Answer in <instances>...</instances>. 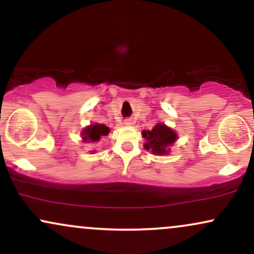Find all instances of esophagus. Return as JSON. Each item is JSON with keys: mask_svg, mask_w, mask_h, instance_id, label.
<instances>
[{"mask_svg": "<svg viewBox=\"0 0 254 254\" xmlns=\"http://www.w3.org/2000/svg\"><path fill=\"white\" fill-rule=\"evenodd\" d=\"M124 124L125 125H131V124H132V121H131V119H125Z\"/></svg>", "mask_w": 254, "mask_h": 254, "instance_id": "1", "label": "esophagus"}]
</instances>
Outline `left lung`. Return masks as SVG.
I'll use <instances>...</instances> for the list:
<instances>
[{
	"label": "left lung",
	"instance_id": "1",
	"mask_svg": "<svg viewBox=\"0 0 254 254\" xmlns=\"http://www.w3.org/2000/svg\"><path fill=\"white\" fill-rule=\"evenodd\" d=\"M142 135L147 138V143L144 144L145 149H150L156 155L167 154L170 150L168 147H171L177 139L176 132L161 123L156 124L150 131L144 130Z\"/></svg>",
	"mask_w": 254,
	"mask_h": 254
}]
</instances>
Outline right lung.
<instances>
[{
	"label": "right lung",
	"instance_id": "add662e5",
	"mask_svg": "<svg viewBox=\"0 0 254 254\" xmlns=\"http://www.w3.org/2000/svg\"><path fill=\"white\" fill-rule=\"evenodd\" d=\"M110 132V129L104 124H92L82 131L83 141L98 142L101 136H106Z\"/></svg>",
	"mask_w": 254,
	"mask_h": 254
}]
</instances>
